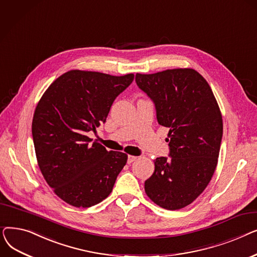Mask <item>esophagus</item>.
Instances as JSON below:
<instances>
[{"label":"esophagus","mask_w":257,"mask_h":257,"mask_svg":"<svg viewBox=\"0 0 257 257\" xmlns=\"http://www.w3.org/2000/svg\"><path fill=\"white\" fill-rule=\"evenodd\" d=\"M138 157H136V156H132V155H128V158H127V163L128 164H131V163H133L134 160H136Z\"/></svg>","instance_id":"1"}]
</instances>
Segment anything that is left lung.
<instances>
[{"instance_id": "8db88e82", "label": "left lung", "mask_w": 257, "mask_h": 257, "mask_svg": "<svg viewBox=\"0 0 257 257\" xmlns=\"http://www.w3.org/2000/svg\"><path fill=\"white\" fill-rule=\"evenodd\" d=\"M136 81L154 103L158 124L169 128V157L155 159L146 194L163 208H183L205 190L217 167L223 137L219 105L192 69L137 74Z\"/></svg>"}]
</instances>
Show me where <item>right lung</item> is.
<instances>
[{"label": "right lung", "mask_w": 257, "mask_h": 257, "mask_svg": "<svg viewBox=\"0 0 257 257\" xmlns=\"http://www.w3.org/2000/svg\"><path fill=\"white\" fill-rule=\"evenodd\" d=\"M134 79L70 71L38 102L32 120L37 163L47 183L67 204L90 207L106 199L127 155L106 150L87 133L105 123L110 107Z\"/></svg>", "instance_id": "right-lung-1"}]
</instances>
